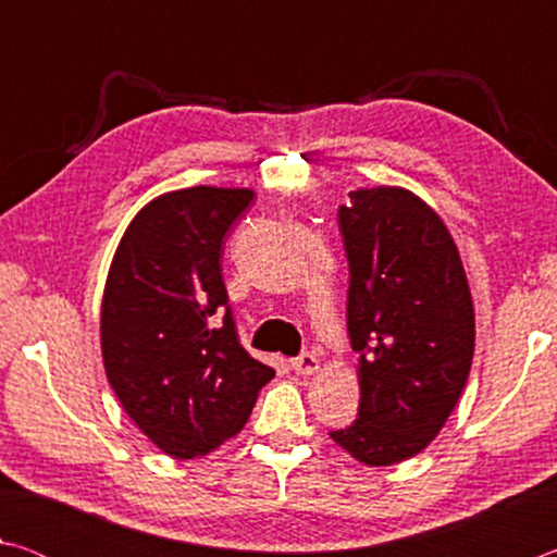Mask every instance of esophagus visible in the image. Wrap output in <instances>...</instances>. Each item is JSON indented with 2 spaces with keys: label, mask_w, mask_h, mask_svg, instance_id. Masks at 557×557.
Masks as SVG:
<instances>
[{
  "label": "esophagus",
  "mask_w": 557,
  "mask_h": 557,
  "mask_svg": "<svg viewBox=\"0 0 557 557\" xmlns=\"http://www.w3.org/2000/svg\"><path fill=\"white\" fill-rule=\"evenodd\" d=\"M292 371L299 375H312L319 371V356L314 351H305L297 358H292Z\"/></svg>",
  "instance_id": "obj_1"
}]
</instances>
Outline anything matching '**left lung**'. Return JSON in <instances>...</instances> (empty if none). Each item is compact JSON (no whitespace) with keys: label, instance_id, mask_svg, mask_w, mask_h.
Returning a JSON list of instances; mask_svg holds the SVG:
<instances>
[{"label":"left lung","instance_id":"1","mask_svg":"<svg viewBox=\"0 0 557 557\" xmlns=\"http://www.w3.org/2000/svg\"><path fill=\"white\" fill-rule=\"evenodd\" d=\"M338 206L348 258L346 326L358 354V420L329 432L371 467L425 449L455 410L474 356V305L447 225L395 186Z\"/></svg>","mask_w":557,"mask_h":557}]
</instances>
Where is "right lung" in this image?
Returning <instances> with one entry per match:
<instances>
[{"label":"right lung","mask_w":557,"mask_h":557,"mask_svg":"<svg viewBox=\"0 0 557 557\" xmlns=\"http://www.w3.org/2000/svg\"><path fill=\"white\" fill-rule=\"evenodd\" d=\"M252 196L215 186L159 196L129 223L108 272V381L132 422L176 459L240 432L275 375L243 348L221 275L225 235Z\"/></svg>","instance_id":"right-lung-1"}]
</instances>
